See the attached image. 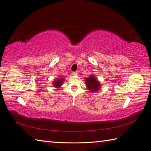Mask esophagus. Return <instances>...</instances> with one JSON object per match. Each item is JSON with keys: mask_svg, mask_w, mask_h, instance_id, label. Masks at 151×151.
Listing matches in <instances>:
<instances>
[{"mask_svg": "<svg viewBox=\"0 0 151 151\" xmlns=\"http://www.w3.org/2000/svg\"><path fill=\"white\" fill-rule=\"evenodd\" d=\"M73 75H75V76H77V75H78V71L73 72Z\"/></svg>", "mask_w": 151, "mask_h": 151, "instance_id": "esophagus-1", "label": "esophagus"}]
</instances>
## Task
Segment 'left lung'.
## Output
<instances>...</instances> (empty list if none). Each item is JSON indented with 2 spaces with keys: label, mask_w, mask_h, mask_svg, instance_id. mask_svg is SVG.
I'll list each match as a JSON object with an SVG mask.
<instances>
[{
  "label": "left lung",
  "mask_w": 151,
  "mask_h": 151,
  "mask_svg": "<svg viewBox=\"0 0 151 151\" xmlns=\"http://www.w3.org/2000/svg\"><path fill=\"white\" fill-rule=\"evenodd\" d=\"M86 88L91 93L97 92L101 88V82L93 75H90L88 78H85Z\"/></svg>",
  "instance_id": "obj_1"
}]
</instances>
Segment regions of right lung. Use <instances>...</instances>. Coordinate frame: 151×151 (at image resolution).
I'll list each match as a JSON object with an SVG mask.
<instances>
[{"label": "right lung", "mask_w": 151, "mask_h": 151, "mask_svg": "<svg viewBox=\"0 0 151 151\" xmlns=\"http://www.w3.org/2000/svg\"><path fill=\"white\" fill-rule=\"evenodd\" d=\"M64 80H65L64 78H58L57 79H54V81H53V83H52L53 86L55 88H59L62 86L63 83L64 82Z\"/></svg>", "instance_id": "add662e5"}]
</instances>
